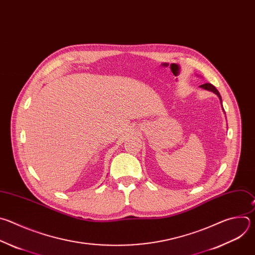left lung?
I'll use <instances>...</instances> for the list:
<instances>
[{
	"mask_svg": "<svg viewBox=\"0 0 255 255\" xmlns=\"http://www.w3.org/2000/svg\"><path fill=\"white\" fill-rule=\"evenodd\" d=\"M200 87L204 88V89H206V90H209V91L214 92V93L219 97V99H220V101H221V105H222V98H221V95H220L219 91L216 89V87H215L214 85H212L211 83H205V84H202V85H200Z\"/></svg>",
	"mask_w": 255,
	"mask_h": 255,
	"instance_id": "obj_1",
	"label": "left lung"
}]
</instances>
